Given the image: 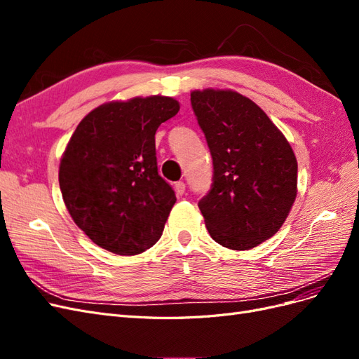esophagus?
Segmentation results:
<instances>
[{
	"label": "esophagus",
	"mask_w": 359,
	"mask_h": 359,
	"mask_svg": "<svg viewBox=\"0 0 359 359\" xmlns=\"http://www.w3.org/2000/svg\"><path fill=\"white\" fill-rule=\"evenodd\" d=\"M175 193L178 194V196H182L184 194V191H186V184H184L182 181H178V182H175Z\"/></svg>",
	"instance_id": "esophagus-1"
}]
</instances>
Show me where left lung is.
<instances>
[{
    "mask_svg": "<svg viewBox=\"0 0 359 359\" xmlns=\"http://www.w3.org/2000/svg\"><path fill=\"white\" fill-rule=\"evenodd\" d=\"M191 106L208 142L214 177L198 206L215 243L250 250L274 236L298 193V163L285 135L248 97L194 90Z\"/></svg>",
    "mask_w": 359,
    "mask_h": 359,
    "instance_id": "left-lung-1",
    "label": "left lung"
}]
</instances>
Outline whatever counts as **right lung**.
Returning <instances> with one entry per match:
<instances>
[{"label": "right lung", "mask_w": 359, "mask_h": 359, "mask_svg": "<svg viewBox=\"0 0 359 359\" xmlns=\"http://www.w3.org/2000/svg\"><path fill=\"white\" fill-rule=\"evenodd\" d=\"M178 111V100L166 95L103 103L83 116L64 149V203L107 252L133 256L160 240L177 196L157 172L154 136Z\"/></svg>", "instance_id": "1"}]
</instances>
